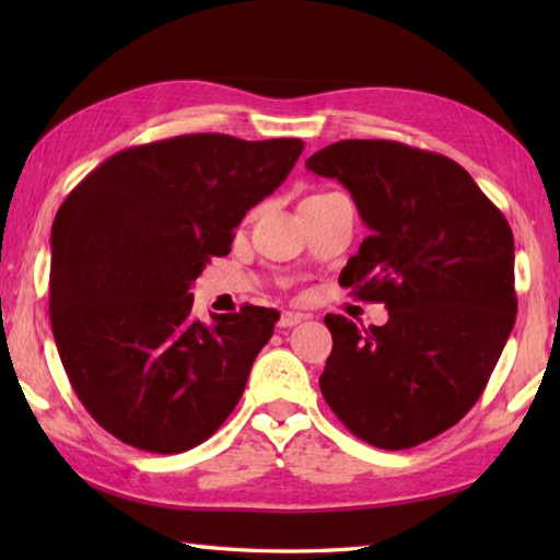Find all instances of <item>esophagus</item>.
<instances>
[{"instance_id": "34e87169", "label": "esophagus", "mask_w": 560, "mask_h": 560, "mask_svg": "<svg viewBox=\"0 0 560 560\" xmlns=\"http://www.w3.org/2000/svg\"><path fill=\"white\" fill-rule=\"evenodd\" d=\"M311 315H305V313H293V311H287V313H281V317H279V327H283V329H289V327H295V325H301L303 319H307Z\"/></svg>"}]
</instances>
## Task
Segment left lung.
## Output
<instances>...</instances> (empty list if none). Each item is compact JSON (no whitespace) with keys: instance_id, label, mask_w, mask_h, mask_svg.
Wrapping results in <instances>:
<instances>
[{"instance_id":"obj_1","label":"left lung","mask_w":560,"mask_h":560,"mask_svg":"<svg viewBox=\"0 0 560 560\" xmlns=\"http://www.w3.org/2000/svg\"><path fill=\"white\" fill-rule=\"evenodd\" d=\"M305 168L347 187L371 229L339 283L389 313L368 329L325 317L335 347L319 389L365 443L421 445L477 404L513 331V231L471 175L433 151L343 139Z\"/></svg>"}]
</instances>
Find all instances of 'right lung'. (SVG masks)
Instances as JSON below:
<instances>
[{
	"label": "right lung",
	"mask_w": 560,
	"mask_h": 560,
	"mask_svg": "<svg viewBox=\"0 0 560 560\" xmlns=\"http://www.w3.org/2000/svg\"><path fill=\"white\" fill-rule=\"evenodd\" d=\"M301 139L183 135L115 153L52 223L50 323L71 387L122 443L177 455L219 431L277 311L192 317L195 279L277 189Z\"/></svg>",
	"instance_id": "1"
}]
</instances>
